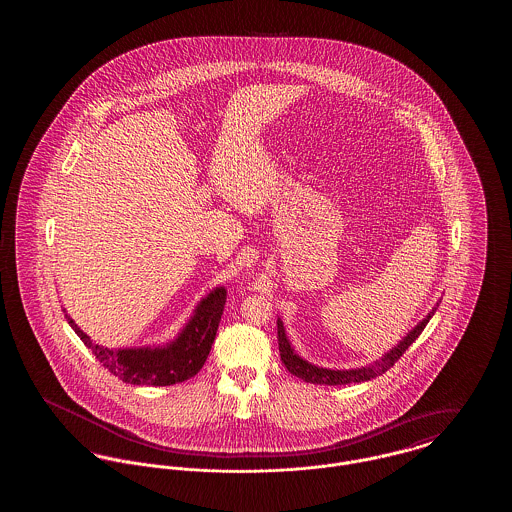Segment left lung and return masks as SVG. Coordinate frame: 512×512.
<instances>
[{
    "label": "left lung",
    "instance_id": "obj_1",
    "mask_svg": "<svg viewBox=\"0 0 512 512\" xmlns=\"http://www.w3.org/2000/svg\"><path fill=\"white\" fill-rule=\"evenodd\" d=\"M439 303H436V307H432V311L426 315V318H422L413 330L399 341L395 347H391L390 351L386 355H382L378 361L370 363V365L361 366V368H324V366L313 365L309 361H305L303 357H299L295 353V349L292 347V343L286 336V328H284V322L278 318L276 324H278V347H280V359L284 366L292 372L293 376L309 382V384H320V386H345V384H361V382H368L380 374H384L386 370H390L391 366L397 363V359L409 349V345L413 343L422 330L426 328V324L430 322V318L434 317L436 309H438Z\"/></svg>",
    "mask_w": 512,
    "mask_h": 512
}]
</instances>
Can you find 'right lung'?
<instances>
[{
	"label": "right lung",
	"mask_w": 512,
	"mask_h": 512,
	"mask_svg": "<svg viewBox=\"0 0 512 512\" xmlns=\"http://www.w3.org/2000/svg\"><path fill=\"white\" fill-rule=\"evenodd\" d=\"M224 303L226 290L224 286H219L197 303L194 315L174 340L163 345L124 349L103 347L90 340V336L78 328L71 315H67L65 309L63 311L76 336L84 341L88 349H92L99 363L121 378L122 382L134 386H172L190 380L205 365L219 330Z\"/></svg>",
	"instance_id": "right-lung-1"
}]
</instances>
